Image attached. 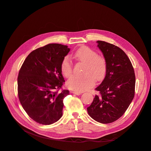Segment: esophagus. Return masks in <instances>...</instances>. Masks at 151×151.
Wrapping results in <instances>:
<instances>
[{
	"label": "esophagus",
	"instance_id": "1",
	"mask_svg": "<svg viewBox=\"0 0 151 151\" xmlns=\"http://www.w3.org/2000/svg\"><path fill=\"white\" fill-rule=\"evenodd\" d=\"M71 93L73 94H75L76 95H81L82 94L81 92H76V91H72Z\"/></svg>",
	"mask_w": 151,
	"mask_h": 151
}]
</instances>
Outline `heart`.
I'll return each mask as SVG.
<instances>
[{
	"label": "heart",
	"mask_w": 151,
	"mask_h": 151,
	"mask_svg": "<svg viewBox=\"0 0 151 151\" xmlns=\"http://www.w3.org/2000/svg\"><path fill=\"white\" fill-rule=\"evenodd\" d=\"M78 61L84 63L81 76H74L68 80L67 86L76 92H84L93 87L96 81H101L106 75L107 63L105 58L99 55L95 50L84 46L78 49L74 54ZM61 71L66 77H69L72 73V63L69 57L66 56L61 63Z\"/></svg>",
	"instance_id": "b5f03b06"
}]
</instances>
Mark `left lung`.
<instances>
[{
  "label": "left lung",
  "instance_id": "8db88e82",
  "mask_svg": "<svg viewBox=\"0 0 151 151\" xmlns=\"http://www.w3.org/2000/svg\"><path fill=\"white\" fill-rule=\"evenodd\" d=\"M97 43L107 69L104 80L95 89L99 95L95 96L87 110L94 120L109 123L120 118L133 100L135 76L130 59L121 48L103 41Z\"/></svg>",
  "mask_w": 151,
  "mask_h": 151
}]
</instances>
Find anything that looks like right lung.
<instances>
[{
	"label": "right lung",
	"instance_id": "add662e5",
	"mask_svg": "<svg viewBox=\"0 0 151 151\" xmlns=\"http://www.w3.org/2000/svg\"><path fill=\"white\" fill-rule=\"evenodd\" d=\"M69 51L66 45H47L31 52L20 68L18 97L29 116L40 124H52L62 116L63 100L69 91L58 92L65 82L61 63Z\"/></svg>",
	"mask_w": 151,
	"mask_h": 151
}]
</instances>
